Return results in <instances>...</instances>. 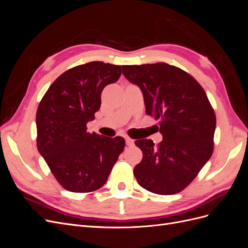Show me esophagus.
<instances>
[{
    "label": "esophagus",
    "mask_w": 248,
    "mask_h": 248,
    "mask_svg": "<svg viewBox=\"0 0 248 248\" xmlns=\"http://www.w3.org/2000/svg\"><path fill=\"white\" fill-rule=\"evenodd\" d=\"M125 141H126V145L127 146H133L134 145V140L129 139V138H126L125 139Z\"/></svg>",
    "instance_id": "1"
}]
</instances>
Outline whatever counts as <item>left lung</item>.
<instances>
[{
	"label": "left lung",
	"instance_id": "obj_1",
	"mask_svg": "<svg viewBox=\"0 0 248 248\" xmlns=\"http://www.w3.org/2000/svg\"><path fill=\"white\" fill-rule=\"evenodd\" d=\"M124 77L140 87L146 114L159 120L162 140L134 142L142 159L134 168L138 183L162 196L188 186L213 153L214 110L204 89L190 74L167 63L124 65Z\"/></svg>",
	"mask_w": 248,
	"mask_h": 248
}]
</instances>
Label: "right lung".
Here are the masks:
<instances>
[{"mask_svg":"<svg viewBox=\"0 0 248 248\" xmlns=\"http://www.w3.org/2000/svg\"><path fill=\"white\" fill-rule=\"evenodd\" d=\"M121 73V66L100 61L73 67L52 82L39 103L37 148L66 190L99 189L123 152V138L87 131L100 108L102 90Z\"/></svg>","mask_w":248,"mask_h":248,"instance_id":"right-lung-1","label":"right lung"}]
</instances>
